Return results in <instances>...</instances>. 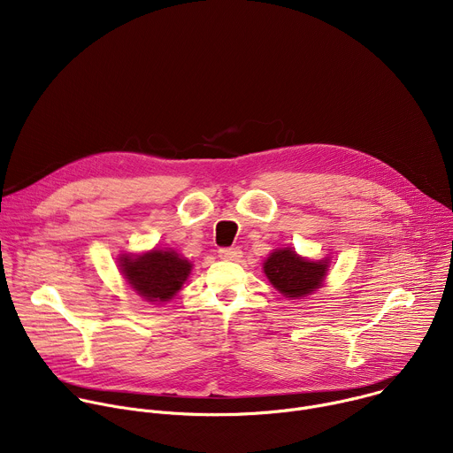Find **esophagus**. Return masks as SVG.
<instances>
[{
	"mask_svg": "<svg viewBox=\"0 0 453 453\" xmlns=\"http://www.w3.org/2000/svg\"><path fill=\"white\" fill-rule=\"evenodd\" d=\"M219 256L222 257V260L236 262L242 257V250H240V247H224V249L219 250Z\"/></svg>",
	"mask_w": 453,
	"mask_h": 453,
	"instance_id": "34e87169",
	"label": "esophagus"
}]
</instances>
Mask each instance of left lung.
Instances as JSON below:
<instances>
[{"mask_svg":"<svg viewBox=\"0 0 453 453\" xmlns=\"http://www.w3.org/2000/svg\"><path fill=\"white\" fill-rule=\"evenodd\" d=\"M264 273L280 294L299 299L322 287L328 273V257L310 262L290 247L274 249L264 264Z\"/></svg>","mask_w":453,"mask_h":453,"instance_id":"left-lung-1","label":"left lung"}]
</instances>
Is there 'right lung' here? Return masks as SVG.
I'll return each mask as SVG.
<instances>
[{
    "mask_svg": "<svg viewBox=\"0 0 453 453\" xmlns=\"http://www.w3.org/2000/svg\"><path fill=\"white\" fill-rule=\"evenodd\" d=\"M119 271L131 288L150 303L170 301L188 280L191 264L173 249L121 254Z\"/></svg>",
    "mask_w": 453,
    "mask_h": 453,
    "instance_id": "right-lung-1",
    "label": "right lung"
}]
</instances>
